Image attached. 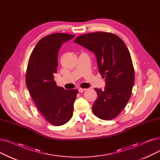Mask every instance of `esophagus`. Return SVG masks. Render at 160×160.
I'll use <instances>...</instances> for the list:
<instances>
[{
	"label": "esophagus",
	"mask_w": 160,
	"mask_h": 160,
	"mask_svg": "<svg viewBox=\"0 0 160 160\" xmlns=\"http://www.w3.org/2000/svg\"><path fill=\"white\" fill-rule=\"evenodd\" d=\"M87 89H85V88H79L78 89V91L80 92V93H82V92L86 91Z\"/></svg>",
	"instance_id": "34e87169"
}]
</instances>
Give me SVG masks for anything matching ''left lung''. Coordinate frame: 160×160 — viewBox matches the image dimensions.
<instances>
[{"label":"left lung","instance_id":"8db88e82","mask_svg":"<svg viewBox=\"0 0 160 160\" xmlns=\"http://www.w3.org/2000/svg\"><path fill=\"white\" fill-rule=\"evenodd\" d=\"M74 42L95 54L98 71L105 78L104 90L95 88L98 97L92 107L94 115L102 120L115 118L128 103L135 79L127 47L119 36L104 32L81 35Z\"/></svg>","mask_w":160,"mask_h":160}]
</instances>
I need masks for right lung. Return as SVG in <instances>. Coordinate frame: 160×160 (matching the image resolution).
Instances as JSON below:
<instances>
[{"mask_svg": "<svg viewBox=\"0 0 160 160\" xmlns=\"http://www.w3.org/2000/svg\"><path fill=\"white\" fill-rule=\"evenodd\" d=\"M74 35L55 33L39 41L29 58L26 84L33 102L45 120L61 126L72 116L77 89L66 90L54 80L57 72L58 54L62 45Z\"/></svg>", "mask_w": 160, "mask_h": 160, "instance_id": "add662e5", "label": "right lung"}]
</instances>
